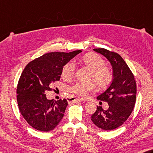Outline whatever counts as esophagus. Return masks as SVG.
<instances>
[{
	"label": "esophagus",
	"mask_w": 153,
	"mask_h": 153,
	"mask_svg": "<svg viewBox=\"0 0 153 153\" xmlns=\"http://www.w3.org/2000/svg\"><path fill=\"white\" fill-rule=\"evenodd\" d=\"M78 100L79 101H85V100L81 98H76V97H74V96L69 97L68 99V102H70V103H74V102H76Z\"/></svg>",
	"instance_id": "1"
}]
</instances>
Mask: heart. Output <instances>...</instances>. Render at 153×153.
Returning <instances> with one entry per match:
<instances>
[{
  "label": "heart",
  "instance_id": "1",
  "mask_svg": "<svg viewBox=\"0 0 153 153\" xmlns=\"http://www.w3.org/2000/svg\"><path fill=\"white\" fill-rule=\"evenodd\" d=\"M83 63L88 68L92 69L91 79L95 80L99 85L104 86L107 85L112 79V73L109 69L104 66V59L96 53H89L85 55L82 59ZM76 65L73 61H69L63 66L62 76L65 79L71 78L75 73ZM70 91L77 96L85 97L91 91L96 90L95 82H77L70 88Z\"/></svg>",
  "mask_w": 153,
  "mask_h": 153
}]
</instances>
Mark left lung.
<instances>
[{
    "instance_id": "left-lung-1",
    "label": "left lung",
    "mask_w": 153,
    "mask_h": 153,
    "mask_svg": "<svg viewBox=\"0 0 153 153\" xmlns=\"http://www.w3.org/2000/svg\"><path fill=\"white\" fill-rule=\"evenodd\" d=\"M93 50L109 61L113 79L107 90L97 97L98 100L107 102L109 108L104 110L102 106H97L91 120L100 128L112 130L123 124L131 114L136 102L137 85L132 71L120 55L103 48Z\"/></svg>"
}]
</instances>
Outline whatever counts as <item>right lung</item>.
Returning a JSON list of instances; mask_svg holds the SVG:
<instances>
[{
  "instance_id": "1",
  "label": "right lung",
  "mask_w": 153,
  "mask_h": 153,
  "mask_svg": "<svg viewBox=\"0 0 153 153\" xmlns=\"http://www.w3.org/2000/svg\"><path fill=\"white\" fill-rule=\"evenodd\" d=\"M51 52L29 63L19 80L16 93L19 110L28 124L42 132L53 130L64 115L65 99L48 100L46 91L55 81H59L66 63L81 53Z\"/></svg>"
}]
</instances>
